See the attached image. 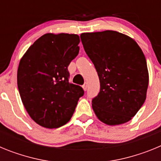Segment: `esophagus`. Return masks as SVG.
<instances>
[{
  "mask_svg": "<svg viewBox=\"0 0 161 161\" xmlns=\"http://www.w3.org/2000/svg\"><path fill=\"white\" fill-rule=\"evenodd\" d=\"M82 87H83L84 90L86 91V90H87V88H88V84L86 83V82H85V83L83 85V86H82Z\"/></svg>",
  "mask_w": 161,
  "mask_h": 161,
  "instance_id": "1",
  "label": "esophagus"
}]
</instances>
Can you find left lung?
I'll use <instances>...</instances> for the list:
<instances>
[{
    "label": "left lung",
    "instance_id": "obj_1",
    "mask_svg": "<svg viewBox=\"0 0 161 161\" xmlns=\"http://www.w3.org/2000/svg\"><path fill=\"white\" fill-rule=\"evenodd\" d=\"M80 39L100 80V92L92 101L95 114L110 126L128 122L144 103L148 86L141 48L133 38L114 31L83 33Z\"/></svg>",
    "mask_w": 161,
    "mask_h": 161
}]
</instances>
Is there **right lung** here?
Wrapping results in <instances>:
<instances>
[{
    "label": "right lung",
    "mask_w": 161,
    "mask_h": 161,
    "mask_svg": "<svg viewBox=\"0 0 161 161\" xmlns=\"http://www.w3.org/2000/svg\"><path fill=\"white\" fill-rule=\"evenodd\" d=\"M74 34H45L28 48L20 60L18 87L31 119L46 128L66 124L84 95L80 86L68 82V67L79 53Z\"/></svg>",
    "instance_id": "obj_1"
}]
</instances>
